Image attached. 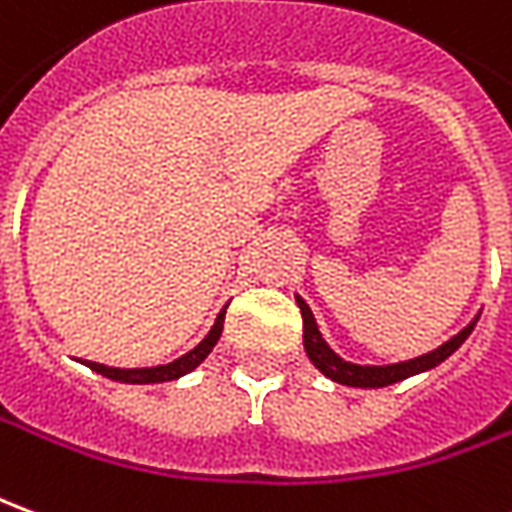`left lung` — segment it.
Returning <instances> with one entry per match:
<instances>
[{
  "label": "left lung",
  "mask_w": 512,
  "mask_h": 512,
  "mask_svg": "<svg viewBox=\"0 0 512 512\" xmlns=\"http://www.w3.org/2000/svg\"><path fill=\"white\" fill-rule=\"evenodd\" d=\"M296 305L302 310V324H305V352L310 357V363L324 374L330 377L332 382H341V385H349V388H385V385H393V382H402L413 374H421V371H430L438 363H443L446 357L460 349V343L466 341L477 318L466 324L463 330L452 335L449 341L441 343L438 349H432L427 355L413 357V360H402V363H391V366H357V363H349L343 360L341 355H335L330 349V343L321 338L318 332L316 318H313V310L307 307V302L302 296H296Z\"/></svg>",
  "instance_id": "left-lung-1"
}]
</instances>
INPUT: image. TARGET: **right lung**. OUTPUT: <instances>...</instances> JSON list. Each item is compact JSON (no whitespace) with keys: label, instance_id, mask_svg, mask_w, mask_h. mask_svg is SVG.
Here are the masks:
<instances>
[{"label":"right lung","instance_id":"add662e5","mask_svg":"<svg viewBox=\"0 0 512 512\" xmlns=\"http://www.w3.org/2000/svg\"><path fill=\"white\" fill-rule=\"evenodd\" d=\"M224 313H227V307L221 310L219 316H216V324L210 327L202 341L196 343L191 352H185L177 360H171L166 366H152V368H113L105 366V363H91V360H80L85 366L96 371V374H102L107 380H116V382H130V385H155V382H171V380H180L185 374H191L202 360H205L210 352H213V346L219 343L221 330H224Z\"/></svg>","mask_w":512,"mask_h":512}]
</instances>
